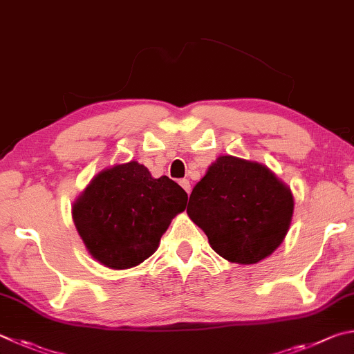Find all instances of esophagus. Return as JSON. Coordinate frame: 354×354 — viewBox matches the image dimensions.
Listing matches in <instances>:
<instances>
[{"mask_svg": "<svg viewBox=\"0 0 354 354\" xmlns=\"http://www.w3.org/2000/svg\"><path fill=\"white\" fill-rule=\"evenodd\" d=\"M178 183H180V187H182L185 191H187L188 194L191 193V185H189V180H188V178H182V180L178 182Z\"/></svg>", "mask_w": 354, "mask_h": 354, "instance_id": "1", "label": "esophagus"}]
</instances>
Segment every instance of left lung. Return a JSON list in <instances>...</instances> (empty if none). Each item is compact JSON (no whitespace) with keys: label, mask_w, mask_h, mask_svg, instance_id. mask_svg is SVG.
<instances>
[{"label":"left lung","mask_w":354,"mask_h":354,"mask_svg":"<svg viewBox=\"0 0 354 354\" xmlns=\"http://www.w3.org/2000/svg\"><path fill=\"white\" fill-rule=\"evenodd\" d=\"M187 213L218 255L257 264L286 238L294 196L266 165L221 155L193 188Z\"/></svg>","instance_id":"1"}]
</instances>
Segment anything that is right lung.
<instances>
[{
	"instance_id": "right-lung-1",
	"label": "right lung",
	"mask_w": 354,
	"mask_h": 354,
	"mask_svg": "<svg viewBox=\"0 0 354 354\" xmlns=\"http://www.w3.org/2000/svg\"><path fill=\"white\" fill-rule=\"evenodd\" d=\"M188 194L169 177L153 178L138 161L105 167L73 203V221L86 250L113 270L132 269L158 249Z\"/></svg>"
}]
</instances>
